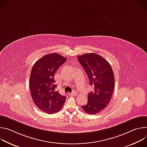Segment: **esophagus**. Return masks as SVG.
Segmentation results:
<instances>
[{
    "label": "esophagus",
    "mask_w": 147,
    "mask_h": 147,
    "mask_svg": "<svg viewBox=\"0 0 147 147\" xmlns=\"http://www.w3.org/2000/svg\"><path fill=\"white\" fill-rule=\"evenodd\" d=\"M77 94H78V92H77V91H76V90H74V91L72 92V93H71V95H73V96H76Z\"/></svg>",
    "instance_id": "esophagus-1"
}]
</instances>
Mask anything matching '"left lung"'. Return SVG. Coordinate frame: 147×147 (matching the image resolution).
I'll return each instance as SVG.
<instances>
[{"label": "left lung", "instance_id": "obj_1", "mask_svg": "<svg viewBox=\"0 0 147 147\" xmlns=\"http://www.w3.org/2000/svg\"><path fill=\"white\" fill-rule=\"evenodd\" d=\"M78 60L87 74L89 84L94 90L89 93L88 103L82 106L89 115H95L105 109L110 102L115 89V75L110 63L94 53L78 57Z\"/></svg>", "mask_w": 147, "mask_h": 147}]
</instances>
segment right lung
I'll return each instance as SVG.
<instances>
[{"instance_id":"add662e5","label":"right lung","mask_w":147,"mask_h":147,"mask_svg":"<svg viewBox=\"0 0 147 147\" xmlns=\"http://www.w3.org/2000/svg\"><path fill=\"white\" fill-rule=\"evenodd\" d=\"M67 58L56 53L47 54L38 59L32 68L30 89L37 107L48 114L59 111L66 100V96L56 90L54 79L55 72Z\"/></svg>"}]
</instances>
